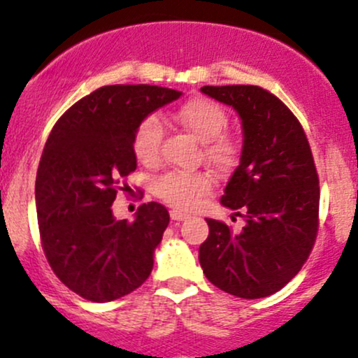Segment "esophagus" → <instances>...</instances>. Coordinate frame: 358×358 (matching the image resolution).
I'll list each match as a JSON object with an SVG mask.
<instances>
[{
    "mask_svg": "<svg viewBox=\"0 0 358 358\" xmlns=\"http://www.w3.org/2000/svg\"><path fill=\"white\" fill-rule=\"evenodd\" d=\"M171 218L174 222H182V220H187V218H189V215L184 213V211H180V210H171Z\"/></svg>",
    "mask_w": 358,
    "mask_h": 358,
    "instance_id": "obj_1",
    "label": "esophagus"
}]
</instances>
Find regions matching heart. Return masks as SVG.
Instances as JSON below:
<instances>
[{"label":"heart","mask_w":358,"mask_h":358,"mask_svg":"<svg viewBox=\"0 0 358 358\" xmlns=\"http://www.w3.org/2000/svg\"><path fill=\"white\" fill-rule=\"evenodd\" d=\"M176 119L203 145L206 162L222 172H229L239 162L241 148L232 136L224 131L229 126V114L218 102L208 97H191L176 110ZM162 121L150 114L138 124L133 134V153L138 162L153 165L159 160L162 143ZM213 189V179L206 172H167L153 182V193L178 210H193Z\"/></svg>","instance_id":"b5f03b06"}]
</instances>
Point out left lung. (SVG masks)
Returning a JSON list of instances; mask_svg holds the SVG:
<instances>
[{"mask_svg":"<svg viewBox=\"0 0 358 358\" xmlns=\"http://www.w3.org/2000/svg\"><path fill=\"white\" fill-rule=\"evenodd\" d=\"M201 92L234 107L242 121L241 164L220 201L245 225L232 232L206 218L210 234L199 245V263L227 294L268 297L301 271L316 242L319 178L313 152L299 119L264 88L208 85Z\"/></svg>","mask_w":358,"mask_h":358,"instance_id":"obj_1","label":"left lung"}]
</instances>
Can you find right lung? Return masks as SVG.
Segmentation results:
<instances>
[{
  "mask_svg": "<svg viewBox=\"0 0 358 358\" xmlns=\"http://www.w3.org/2000/svg\"><path fill=\"white\" fill-rule=\"evenodd\" d=\"M180 95L157 85L101 87L73 103L45 141L36 179L42 249L57 278L87 301L124 297L152 273L167 208L143 203L128 222L114 218L113 203L136 169L138 124Z\"/></svg>",
  "mask_w": 358,
  "mask_h": 358,
  "instance_id": "1",
  "label": "right lung"
}]
</instances>
